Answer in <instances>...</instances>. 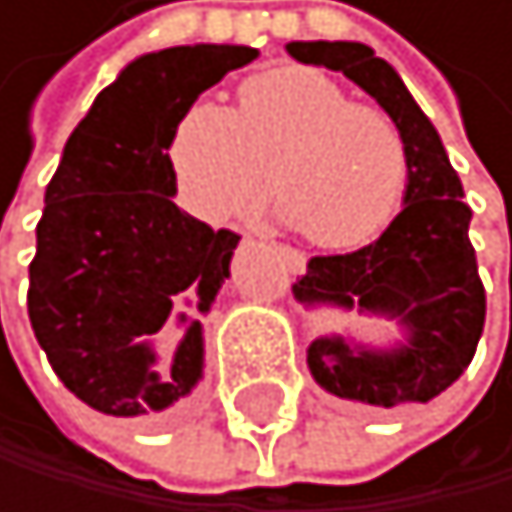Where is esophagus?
Here are the masks:
<instances>
[{
    "label": "esophagus",
    "mask_w": 512,
    "mask_h": 512,
    "mask_svg": "<svg viewBox=\"0 0 512 512\" xmlns=\"http://www.w3.org/2000/svg\"><path fill=\"white\" fill-rule=\"evenodd\" d=\"M275 253H278V259L285 262V269H288V272H295V275H301V272H304L307 259H304V253H301V250H291V246H275Z\"/></svg>",
    "instance_id": "34e87169"
}]
</instances>
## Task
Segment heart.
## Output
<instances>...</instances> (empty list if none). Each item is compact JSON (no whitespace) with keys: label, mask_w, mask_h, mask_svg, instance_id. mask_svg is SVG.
<instances>
[{"label":"heart","mask_w":512,"mask_h":512,"mask_svg":"<svg viewBox=\"0 0 512 512\" xmlns=\"http://www.w3.org/2000/svg\"><path fill=\"white\" fill-rule=\"evenodd\" d=\"M182 195L208 217L250 211L269 192L304 240L352 250L401 208L410 156L388 111L352 102L327 73L278 66L240 86L234 111L195 102L169 140Z\"/></svg>","instance_id":"1"}]
</instances>
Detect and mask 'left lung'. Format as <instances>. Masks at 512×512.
<instances>
[{"label": "left lung", "mask_w": 512, "mask_h": 512, "mask_svg": "<svg viewBox=\"0 0 512 512\" xmlns=\"http://www.w3.org/2000/svg\"><path fill=\"white\" fill-rule=\"evenodd\" d=\"M288 54L327 66L356 82L401 127L410 179L401 214L375 243L340 256H314L291 291L301 304L359 307L397 317L407 343L394 349L349 346L320 336L307 349V368L320 388L375 407L426 404L446 391L475 356L487 295L468 240L471 208L462 179L430 118L372 47L356 41H291ZM512 285V282H510Z\"/></svg>", "instance_id": "8db88e82"}]
</instances>
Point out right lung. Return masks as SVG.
Segmentation results:
<instances>
[{
  "mask_svg": "<svg viewBox=\"0 0 512 512\" xmlns=\"http://www.w3.org/2000/svg\"><path fill=\"white\" fill-rule=\"evenodd\" d=\"M256 47H166L127 63L76 124L44 192L28 317L82 404L153 420L201 381V320L240 237L176 208L169 140Z\"/></svg>",
  "mask_w": 512,
  "mask_h": 512,
  "instance_id": "add662e5",
  "label": "right lung"
}]
</instances>
